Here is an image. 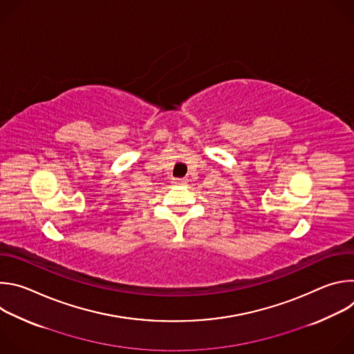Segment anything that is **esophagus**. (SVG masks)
I'll return each instance as SVG.
<instances>
[{"label": "esophagus", "mask_w": 354, "mask_h": 354, "mask_svg": "<svg viewBox=\"0 0 354 354\" xmlns=\"http://www.w3.org/2000/svg\"><path fill=\"white\" fill-rule=\"evenodd\" d=\"M186 182H187V180H186L185 178H174V179H172V183H174V185H185Z\"/></svg>", "instance_id": "1"}]
</instances>
